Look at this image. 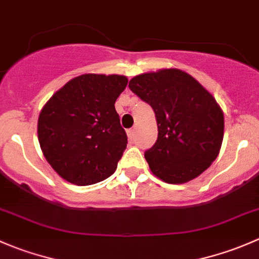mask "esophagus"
<instances>
[{"label": "esophagus", "mask_w": 259, "mask_h": 259, "mask_svg": "<svg viewBox=\"0 0 259 259\" xmlns=\"http://www.w3.org/2000/svg\"><path fill=\"white\" fill-rule=\"evenodd\" d=\"M127 137H129L130 140H134L135 139V130L134 129L127 130Z\"/></svg>", "instance_id": "esophagus-1"}]
</instances>
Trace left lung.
<instances>
[{
    "mask_svg": "<svg viewBox=\"0 0 259 259\" xmlns=\"http://www.w3.org/2000/svg\"><path fill=\"white\" fill-rule=\"evenodd\" d=\"M155 113L158 139L144 153L153 174L170 184L197 178L215 160L224 116L215 99L178 69L138 75L129 82Z\"/></svg>",
    "mask_w": 259,
    "mask_h": 259,
    "instance_id": "obj_1",
    "label": "left lung"
}]
</instances>
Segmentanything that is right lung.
Returning <instances> with one entry per match:
<instances>
[{
    "instance_id": "1",
    "label": "right lung",
    "mask_w": 259,
    "mask_h": 259,
    "mask_svg": "<svg viewBox=\"0 0 259 259\" xmlns=\"http://www.w3.org/2000/svg\"><path fill=\"white\" fill-rule=\"evenodd\" d=\"M126 85L127 79L121 75H81L44 106L38 116V142L61 178L91 185L116 170L127 137L115 101Z\"/></svg>"
}]
</instances>
